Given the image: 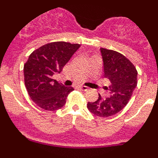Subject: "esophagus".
<instances>
[{
    "label": "esophagus",
    "instance_id": "34e87169",
    "mask_svg": "<svg viewBox=\"0 0 158 158\" xmlns=\"http://www.w3.org/2000/svg\"><path fill=\"white\" fill-rule=\"evenodd\" d=\"M79 88H80V89H81L82 90H84V91H86V90H88V87L85 85H79Z\"/></svg>",
    "mask_w": 158,
    "mask_h": 158
}]
</instances>
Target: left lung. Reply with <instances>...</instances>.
Instances as JSON below:
<instances>
[{"label":"left lung","mask_w":158,"mask_h":158,"mask_svg":"<svg viewBox=\"0 0 158 158\" xmlns=\"http://www.w3.org/2000/svg\"><path fill=\"white\" fill-rule=\"evenodd\" d=\"M104 62V77L111 85L107 89L109 97L99 94L97 100L89 102L88 109L99 117H109L119 112L131 100L137 86L138 71L134 64L123 54L112 50L100 48Z\"/></svg>","instance_id":"obj_1"}]
</instances>
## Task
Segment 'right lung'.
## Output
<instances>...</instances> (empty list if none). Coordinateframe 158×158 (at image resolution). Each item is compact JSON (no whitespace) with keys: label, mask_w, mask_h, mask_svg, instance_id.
<instances>
[{"label":"right lung","mask_w":158,"mask_h":158,"mask_svg":"<svg viewBox=\"0 0 158 158\" xmlns=\"http://www.w3.org/2000/svg\"><path fill=\"white\" fill-rule=\"evenodd\" d=\"M80 46L62 41L49 43L35 50L25 62V87L31 99L42 109H59L65 105L69 93L74 90L71 86L58 83L52 77L62 70Z\"/></svg>","instance_id":"add662e5"}]
</instances>
